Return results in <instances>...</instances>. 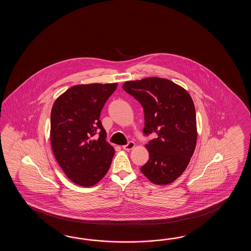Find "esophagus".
Here are the masks:
<instances>
[{
  "instance_id": "1",
  "label": "esophagus",
  "mask_w": 251,
  "mask_h": 251,
  "mask_svg": "<svg viewBox=\"0 0 251 251\" xmlns=\"http://www.w3.org/2000/svg\"><path fill=\"white\" fill-rule=\"evenodd\" d=\"M134 146H135V144H134L133 142H132V141H130V142H128L127 144L124 145L123 149L126 150V151H130V150L133 149Z\"/></svg>"
}]
</instances>
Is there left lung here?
Wrapping results in <instances>:
<instances>
[{
	"label": "left lung",
	"instance_id": "left-lung-1",
	"mask_svg": "<svg viewBox=\"0 0 251 251\" xmlns=\"http://www.w3.org/2000/svg\"><path fill=\"white\" fill-rule=\"evenodd\" d=\"M123 89L144 107V135H156L146 144L150 159L141 171L153 184L168 185L187 169L196 148L192 98L181 86L158 77L126 81Z\"/></svg>",
	"mask_w": 251,
	"mask_h": 251
}]
</instances>
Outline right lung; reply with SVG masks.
<instances>
[{
    "label": "right lung",
    "instance_id": "obj_1",
    "mask_svg": "<svg viewBox=\"0 0 251 251\" xmlns=\"http://www.w3.org/2000/svg\"><path fill=\"white\" fill-rule=\"evenodd\" d=\"M117 87L118 83L75 85L53 103L50 129L53 155L70 180L81 187L97 184L111 165L115 150L106 141L100 117Z\"/></svg>",
    "mask_w": 251,
    "mask_h": 251
}]
</instances>
